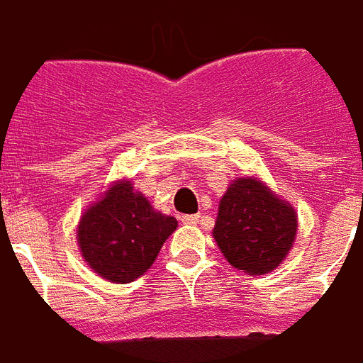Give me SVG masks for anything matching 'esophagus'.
Listing matches in <instances>:
<instances>
[{
  "mask_svg": "<svg viewBox=\"0 0 363 363\" xmlns=\"http://www.w3.org/2000/svg\"><path fill=\"white\" fill-rule=\"evenodd\" d=\"M200 213H189V216H182V223H186V225H196L200 223Z\"/></svg>",
  "mask_w": 363,
  "mask_h": 363,
  "instance_id": "1",
  "label": "esophagus"
}]
</instances>
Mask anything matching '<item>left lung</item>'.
I'll return each instance as SVG.
<instances>
[{"mask_svg": "<svg viewBox=\"0 0 363 363\" xmlns=\"http://www.w3.org/2000/svg\"><path fill=\"white\" fill-rule=\"evenodd\" d=\"M296 231L291 206L257 179H237L221 198L213 237L229 264L260 276L286 259Z\"/></svg>", "mask_w": 363, "mask_h": 363, "instance_id": "left-lung-1", "label": "left lung"}]
</instances>
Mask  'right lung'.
I'll return each mask as SVG.
<instances>
[{"mask_svg": "<svg viewBox=\"0 0 363 363\" xmlns=\"http://www.w3.org/2000/svg\"><path fill=\"white\" fill-rule=\"evenodd\" d=\"M174 229V218L155 212L130 182H118L83 213L77 243L96 274L128 284L153 264Z\"/></svg>", "mask_w": 363, "mask_h": 363, "instance_id": "1", "label": "right lung"}]
</instances>
